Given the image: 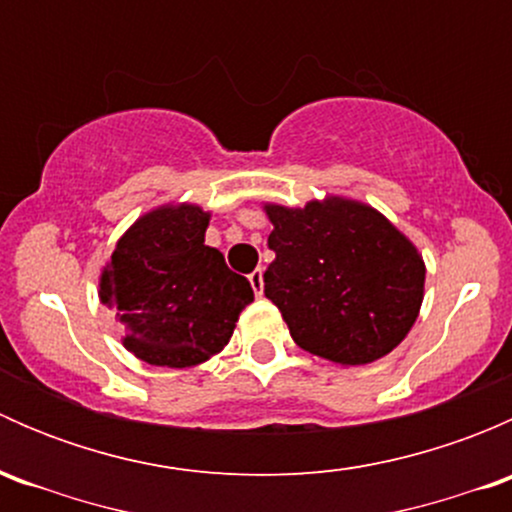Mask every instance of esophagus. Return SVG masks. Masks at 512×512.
I'll return each instance as SVG.
<instances>
[{"label": "esophagus", "mask_w": 512, "mask_h": 512, "mask_svg": "<svg viewBox=\"0 0 512 512\" xmlns=\"http://www.w3.org/2000/svg\"><path fill=\"white\" fill-rule=\"evenodd\" d=\"M247 280H250V285H252V289H255V294H262V289H265V280H262V267L252 270L250 275H247Z\"/></svg>", "instance_id": "esophagus-1"}]
</instances>
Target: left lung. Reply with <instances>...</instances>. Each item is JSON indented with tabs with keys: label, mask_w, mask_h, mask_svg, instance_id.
I'll list each match as a JSON object with an SVG mask.
<instances>
[{
	"label": "left lung",
	"mask_w": 512,
	"mask_h": 512,
	"mask_svg": "<svg viewBox=\"0 0 512 512\" xmlns=\"http://www.w3.org/2000/svg\"><path fill=\"white\" fill-rule=\"evenodd\" d=\"M275 260L265 297L304 352L342 366L394 352L414 327L426 265L414 242L371 205L327 195L304 208L265 203Z\"/></svg>",
	"instance_id": "obj_1"
}]
</instances>
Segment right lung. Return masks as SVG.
I'll return each mask as SVG.
<instances>
[{
    "label": "right lung",
    "instance_id": "add662e5",
    "mask_svg": "<svg viewBox=\"0 0 512 512\" xmlns=\"http://www.w3.org/2000/svg\"><path fill=\"white\" fill-rule=\"evenodd\" d=\"M210 213L193 203L148 210L116 242L98 297L116 312L123 347L153 366L185 369L230 342L250 282L205 245Z\"/></svg>",
    "mask_w": 512,
    "mask_h": 512
}]
</instances>
